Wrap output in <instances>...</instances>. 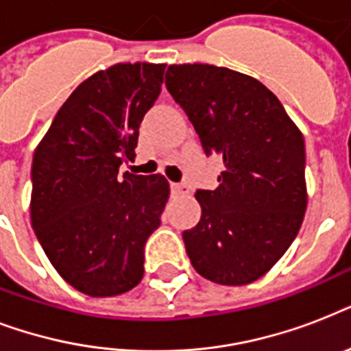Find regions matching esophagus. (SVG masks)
Returning a JSON list of instances; mask_svg holds the SVG:
<instances>
[{
    "label": "esophagus",
    "instance_id": "obj_1",
    "mask_svg": "<svg viewBox=\"0 0 351 351\" xmlns=\"http://www.w3.org/2000/svg\"><path fill=\"white\" fill-rule=\"evenodd\" d=\"M171 191L175 193V195H186L187 186H184V184H171Z\"/></svg>",
    "mask_w": 351,
    "mask_h": 351
}]
</instances>
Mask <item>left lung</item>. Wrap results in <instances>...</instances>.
Returning <instances> with one entry per match:
<instances>
[{
    "mask_svg": "<svg viewBox=\"0 0 351 351\" xmlns=\"http://www.w3.org/2000/svg\"><path fill=\"white\" fill-rule=\"evenodd\" d=\"M165 85L206 154L224 162L217 189L195 195L202 217L184 231L187 256L211 282H255L286 253L304 220V136L277 96L247 74L182 63L169 65Z\"/></svg>",
    "mask_w": 351,
    "mask_h": 351,
    "instance_id": "left-lung-1",
    "label": "left lung"
}]
</instances>
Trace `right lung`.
I'll return each mask as SVG.
<instances>
[{"mask_svg": "<svg viewBox=\"0 0 351 351\" xmlns=\"http://www.w3.org/2000/svg\"><path fill=\"white\" fill-rule=\"evenodd\" d=\"M164 63H117L82 82L32 160L30 222L60 277L114 297L143 277V247L169 200L162 175H118L164 82Z\"/></svg>", "mask_w": 351, "mask_h": 351, "instance_id": "1", "label": "right lung"}]
</instances>
